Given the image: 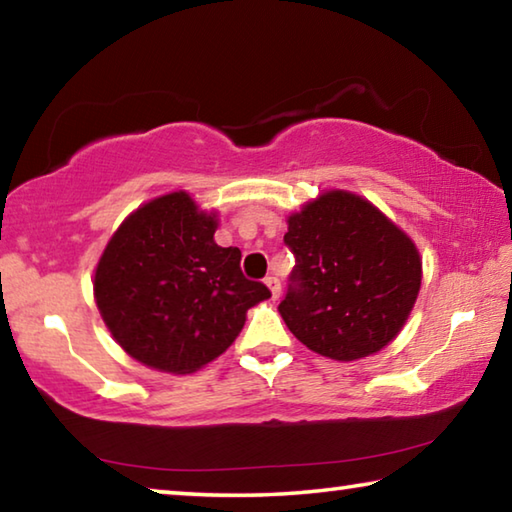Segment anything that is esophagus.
Here are the masks:
<instances>
[{
	"label": "esophagus",
	"instance_id": "34e87169",
	"mask_svg": "<svg viewBox=\"0 0 512 512\" xmlns=\"http://www.w3.org/2000/svg\"><path fill=\"white\" fill-rule=\"evenodd\" d=\"M264 282H266V287H268V289H271V296H273V300H277V298H280V293H282V287H280V280H277V277H275V275H268Z\"/></svg>",
	"mask_w": 512,
	"mask_h": 512
}]
</instances>
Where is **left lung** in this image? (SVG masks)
<instances>
[{
    "instance_id": "8db88e82",
    "label": "left lung",
    "mask_w": 512,
    "mask_h": 512,
    "mask_svg": "<svg viewBox=\"0 0 512 512\" xmlns=\"http://www.w3.org/2000/svg\"><path fill=\"white\" fill-rule=\"evenodd\" d=\"M296 268L284 323L311 352L357 361L384 350L411 316L422 257L402 228L359 194L329 189L289 214Z\"/></svg>"
}]
</instances>
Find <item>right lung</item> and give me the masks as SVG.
I'll return each mask as SVG.
<instances>
[{"label":"right lung","instance_id":"right-lung-1","mask_svg":"<svg viewBox=\"0 0 512 512\" xmlns=\"http://www.w3.org/2000/svg\"><path fill=\"white\" fill-rule=\"evenodd\" d=\"M216 212L183 189L121 221L94 268V300L121 350L153 370L189 375L230 348L246 311L271 298L241 273V250L214 241Z\"/></svg>","mask_w":512,"mask_h":512}]
</instances>
